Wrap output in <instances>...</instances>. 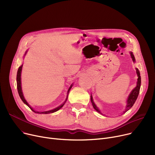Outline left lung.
Returning <instances> with one entry per match:
<instances>
[{"label":"left lung","mask_w":155,"mask_h":155,"mask_svg":"<svg viewBox=\"0 0 155 155\" xmlns=\"http://www.w3.org/2000/svg\"><path fill=\"white\" fill-rule=\"evenodd\" d=\"M130 55H131V58L133 61L134 63H135L136 61V60H135V58H134V56L133 53V52L130 51ZM136 73H137V83H136V87L133 89V90L131 92V93H130V94L129 95L127 99V101H126V109L123 112V113L124 114L125 112H126L127 110H129L130 109H131L133 105H134V104L135 103L137 97H138V95H139V93H140V87H141V76H140V71L139 70H138L137 68H136ZM91 102H92V104L93 105V107L94 108V109L97 111L99 113L101 114H102L101 113V110H99V109L97 107V105H95V104L94 103V100H93V97H92V95L91 94Z\"/></svg>","instance_id":"1"}]
</instances>
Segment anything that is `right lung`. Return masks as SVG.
Here are the masks:
<instances>
[{
    "mask_svg": "<svg viewBox=\"0 0 155 155\" xmlns=\"http://www.w3.org/2000/svg\"><path fill=\"white\" fill-rule=\"evenodd\" d=\"M27 52H28V50L26 51L25 54H24V56H25V55L26 54V53H27ZM22 66H23V64H22L21 66H20V67H19L18 70V73H17V78H16V80H17V88H18V93H19L20 98L21 99V100L22 101V102H23L24 104H25L26 105H28V106L32 111H33L34 112L38 113V114H46L53 113V112H56V111H58V110H60V109L63 106L64 104H65V102H66V101H67L68 93H69V92H70V89L71 88V87H72V86H73V84L70 85V87L69 88H68V92H67V96L66 99H65L64 102L62 104H61V105H60V106L57 107H56V108H54V109H52V110H48V111H44V112H38V111H36V110H35V109H33V108H32V107L31 106V105L28 103V102L26 101V100L25 99V98H24L23 93H22V87H21V71H22Z\"/></svg>",
    "mask_w": 155,
    "mask_h": 155,
    "instance_id": "1",
    "label": "right lung"
}]
</instances>
